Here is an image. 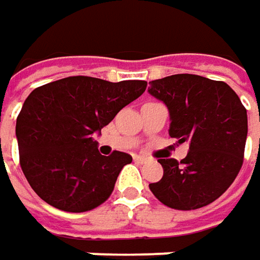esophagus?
Listing matches in <instances>:
<instances>
[{
  "label": "esophagus",
  "mask_w": 260,
  "mask_h": 260,
  "mask_svg": "<svg viewBox=\"0 0 260 260\" xmlns=\"http://www.w3.org/2000/svg\"><path fill=\"white\" fill-rule=\"evenodd\" d=\"M135 160H136V162H139V164H145V162H147L149 159H147V157H145V156L136 155L135 156Z\"/></svg>",
  "instance_id": "1"
}]
</instances>
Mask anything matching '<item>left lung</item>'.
I'll return each instance as SVG.
<instances>
[{"label":"left lung","instance_id":"obj_1","mask_svg":"<svg viewBox=\"0 0 260 260\" xmlns=\"http://www.w3.org/2000/svg\"><path fill=\"white\" fill-rule=\"evenodd\" d=\"M149 94L169 110V136L189 150L181 162L159 159L164 176L149 184L156 198L175 210L211 204L233 184L243 165L247 114L223 81L178 74L149 82Z\"/></svg>","mask_w":260,"mask_h":260}]
</instances>
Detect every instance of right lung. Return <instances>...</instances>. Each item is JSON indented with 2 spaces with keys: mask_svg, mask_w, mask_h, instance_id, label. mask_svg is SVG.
Wrapping results in <instances>:
<instances>
[{
  "mask_svg": "<svg viewBox=\"0 0 260 260\" xmlns=\"http://www.w3.org/2000/svg\"><path fill=\"white\" fill-rule=\"evenodd\" d=\"M146 81L69 76L36 88L17 117L20 165L43 201L68 213L101 205L132 156H103L94 140L117 113L145 92Z\"/></svg>",
  "mask_w": 260,
  "mask_h": 260,
  "instance_id": "1",
  "label": "right lung"
}]
</instances>
